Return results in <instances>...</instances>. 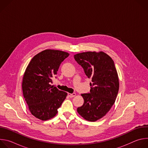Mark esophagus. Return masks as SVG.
<instances>
[{"label": "esophagus", "instance_id": "esophagus-1", "mask_svg": "<svg viewBox=\"0 0 148 148\" xmlns=\"http://www.w3.org/2000/svg\"><path fill=\"white\" fill-rule=\"evenodd\" d=\"M68 95H69V97L73 98V97H75V96L76 95V94H75V93H73V94H70V93H69V94H68Z\"/></svg>", "mask_w": 148, "mask_h": 148}]
</instances>
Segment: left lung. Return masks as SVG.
Returning <instances> with one entry per match:
<instances>
[{
	"label": "left lung",
	"instance_id": "left-lung-1",
	"mask_svg": "<svg viewBox=\"0 0 148 148\" xmlns=\"http://www.w3.org/2000/svg\"><path fill=\"white\" fill-rule=\"evenodd\" d=\"M91 78L90 93L82 94L84 102L78 113L87 121L95 122L107 114L116 98L119 83L113 60L103 51H87L74 56Z\"/></svg>",
	"mask_w": 148,
	"mask_h": 148
}]
</instances>
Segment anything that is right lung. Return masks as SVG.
Masks as SVG:
<instances>
[{
    "label": "right lung",
    "mask_w": 148,
    "mask_h": 148,
    "mask_svg": "<svg viewBox=\"0 0 148 148\" xmlns=\"http://www.w3.org/2000/svg\"><path fill=\"white\" fill-rule=\"evenodd\" d=\"M69 53L47 49L34 56L23 77L22 90L31 114L47 121L56 115L67 93L51 85L61 63Z\"/></svg>",
    "instance_id": "add662e5"
}]
</instances>
